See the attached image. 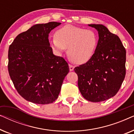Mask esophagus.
<instances>
[{
	"label": "esophagus",
	"instance_id": "1",
	"mask_svg": "<svg viewBox=\"0 0 134 134\" xmlns=\"http://www.w3.org/2000/svg\"><path fill=\"white\" fill-rule=\"evenodd\" d=\"M69 70H70V71H72L73 70H74V66H73V65H70V64H69Z\"/></svg>",
	"mask_w": 134,
	"mask_h": 134
}]
</instances>
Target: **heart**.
<instances>
[{
	"label": "heart",
	"instance_id": "obj_1",
	"mask_svg": "<svg viewBox=\"0 0 134 134\" xmlns=\"http://www.w3.org/2000/svg\"><path fill=\"white\" fill-rule=\"evenodd\" d=\"M55 38L51 40L52 49L62 55L68 48V55L76 64L87 63L92 57L98 43L96 34L91 30H85L72 25H66L58 29Z\"/></svg>",
	"mask_w": 134,
	"mask_h": 134
}]
</instances>
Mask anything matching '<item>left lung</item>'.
<instances>
[{"label":"left lung","instance_id":"left-lung-1","mask_svg":"<svg viewBox=\"0 0 134 134\" xmlns=\"http://www.w3.org/2000/svg\"><path fill=\"white\" fill-rule=\"evenodd\" d=\"M98 32L96 50L87 63L76 67L78 87L89 101H104L118 93L126 75V49L116 35L102 24H88Z\"/></svg>","mask_w":134,"mask_h":134}]
</instances>
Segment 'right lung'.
Segmentation results:
<instances>
[{"mask_svg":"<svg viewBox=\"0 0 134 134\" xmlns=\"http://www.w3.org/2000/svg\"><path fill=\"white\" fill-rule=\"evenodd\" d=\"M60 24L50 22L33 25L18 35L9 47L11 79L18 93L33 103L54 102L69 72L68 64L54 55L48 39L51 31Z\"/></svg>","mask_w":134,"mask_h":134,"instance_id":"add662e5","label":"right lung"}]
</instances>
